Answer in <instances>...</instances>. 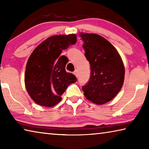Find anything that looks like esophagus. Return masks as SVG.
Masks as SVG:
<instances>
[{
    "instance_id": "esophagus-1",
    "label": "esophagus",
    "mask_w": 149,
    "mask_h": 149,
    "mask_svg": "<svg viewBox=\"0 0 149 149\" xmlns=\"http://www.w3.org/2000/svg\"><path fill=\"white\" fill-rule=\"evenodd\" d=\"M74 74L75 76H76V77H78V71H77V70H75V71L74 72Z\"/></svg>"
}]
</instances>
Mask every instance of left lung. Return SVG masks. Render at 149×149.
I'll return each mask as SVG.
<instances>
[{
	"mask_svg": "<svg viewBox=\"0 0 149 149\" xmlns=\"http://www.w3.org/2000/svg\"><path fill=\"white\" fill-rule=\"evenodd\" d=\"M85 56L91 66V76L82 87L87 100L104 104L118 95L123 86L125 68L116 48L104 37L96 33H80Z\"/></svg>",
	"mask_w": 149,
	"mask_h": 149,
	"instance_id": "8db88e82",
	"label": "left lung"
}]
</instances>
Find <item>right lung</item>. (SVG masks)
Masks as SVG:
<instances>
[{
	"mask_svg": "<svg viewBox=\"0 0 149 149\" xmlns=\"http://www.w3.org/2000/svg\"><path fill=\"white\" fill-rule=\"evenodd\" d=\"M77 42L75 34L54 35L39 44L26 64L24 81L30 97L37 104L52 107L62 100L70 84L76 82L74 75L65 72L67 63L60 55L62 50Z\"/></svg>",
	"mask_w": 149,
	"mask_h": 149,
	"instance_id": "right-lung-1",
	"label": "right lung"
}]
</instances>
